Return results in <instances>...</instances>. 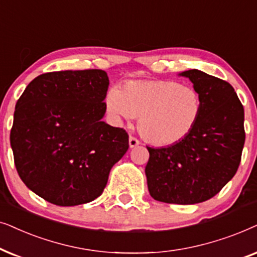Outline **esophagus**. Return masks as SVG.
Listing matches in <instances>:
<instances>
[{
	"label": "esophagus",
	"instance_id": "34e87169",
	"mask_svg": "<svg viewBox=\"0 0 257 257\" xmlns=\"http://www.w3.org/2000/svg\"><path fill=\"white\" fill-rule=\"evenodd\" d=\"M140 145V141L136 138H134V136H131L129 138V147L131 148H135V147H138Z\"/></svg>",
	"mask_w": 257,
	"mask_h": 257
}]
</instances>
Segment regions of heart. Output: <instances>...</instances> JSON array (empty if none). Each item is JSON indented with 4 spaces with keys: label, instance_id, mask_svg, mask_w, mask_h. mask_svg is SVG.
Masks as SVG:
<instances>
[{
    "label": "heart",
    "instance_id": "1",
    "mask_svg": "<svg viewBox=\"0 0 257 257\" xmlns=\"http://www.w3.org/2000/svg\"><path fill=\"white\" fill-rule=\"evenodd\" d=\"M105 108L117 121L140 116L139 131L147 141L173 146L194 131L202 101L196 89L177 81H131L108 91Z\"/></svg>",
    "mask_w": 257,
    "mask_h": 257
}]
</instances>
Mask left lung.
I'll return each instance as SVG.
<instances>
[{
	"instance_id": "1",
	"label": "left lung",
	"mask_w": 257,
	"mask_h": 257,
	"mask_svg": "<svg viewBox=\"0 0 257 257\" xmlns=\"http://www.w3.org/2000/svg\"><path fill=\"white\" fill-rule=\"evenodd\" d=\"M202 101L194 131L176 145L150 148L147 183L154 200L195 204L214 197L237 172L244 146V109L228 82L183 71Z\"/></svg>"
}]
</instances>
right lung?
Masks as SVG:
<instances>
[{
  "instance_id": "1",
  "label": "right lung",
  "mask_w": 257,
  "mask_h": 257,
  "mask_svg": "<svg viewBox=\"0 0 257 257\" xmlns=\"http://www.w3.org/2000/svg\"><path fill=\"white\" fill-rule=\"evenodd\" d=\"M108 85L101 69L53 71L34 78L17 101L14 162L23 183L48 202L94 201L128 150L124 129L102 121Z\"/></svg>"
}]
</instances>
